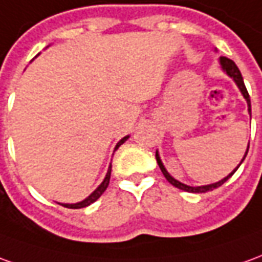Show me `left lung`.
Wrapping results in <instances>:
<instances>
[{"instance_id":"obj_1","label":"left lung","mask_w":262,"mask_h":262,"mask_svg":"<svg viewBox=\"0 0 262 262\" xmlns=\"http://www.w3.org/2000/svg\"><path fill=\"white\" fill-rule=\"evenodd\" d=\"M219 62H220V66H222V69H223L224 73L234 80V83L237 84V87H238V90H240L241 94H243V97L246 98L247 105H248V113H250V116H251V101H250V94H248V92H247L246 84H244V80H243V76H241L240 70H238V68H237V64H235V63L233 62L231 59H229V57H224V56L219 57ZM248 146H247V151H246V154H244L243 159H241V162L237 165V168H235L233 172H230L229 175L226 176V178H223L222 181L216 182V183H210V185H203V186H189V185H185V183H182V182L176 181L173 176L169 175V172H168V170H166V168L164 166V164H162V161H161V157H159L158 151H157V154H155V158H157V162H158V165H159L161 170H162V173H164V176L166 178V181L169 182L170 185H173L175 187L181 189V190H185V192H190V193H206V192H209V190H213V189H216V187L222 186L224 182L227 181L229 178H231V175L234 173L235 170L238 169V166H240V165L243 164V161L246 159L247 152H248Z\"/></svg>"}]
</instances>
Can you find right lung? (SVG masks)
Here are the masks:
<instances>
[{
    "instance_id": "1",
    "label": "right lung",
    "mask_w": 262,
    "mask_h": 262,
    "mask_svg": "<svg viewBox=\"0 0 262 262\" xmlns=\"http://www.w3.org/2000/svg\"><path fill=\"white\" fill-rule=\"evenodd\" d=\"M129 138V135H127V137H124V138H121V140L117 142L116 148H114V151H117L118 148H120V145H122L125 141ZM110 176H111V164L110 166H108V170H107V173H105V178L104 181L101 182L100 185H98V187L93 192L90 196H87L86 199L81 200V202H77V203H59V205L64 206V207H69V209H81V207H87L89 205H92V203H94L96 200L101 196V194L104 193V190L107 189V186H108V183H110Z\"/></svg>"
}]
</instances>
